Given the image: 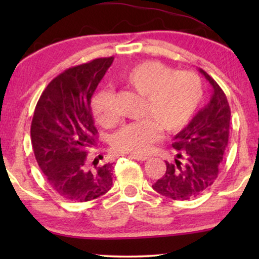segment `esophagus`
<instances>
[{
	"label": "esophagus",
	"instance_id": "1",
	"mask_svg": "<svg viewBox=\"0 0 259 259\" xmlns=\"http://www.w3.org/2000/svg\"><path fill=\"white\" fill-rule=\"evenodd\" d=\"M130 158L136 159L138 161H145L147 160V155H143V154H130Z\"/></svg>",
	"mask_w": 259,
	"mask_h": 259
}]
</instances>
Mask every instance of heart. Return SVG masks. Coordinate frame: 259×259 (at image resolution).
Returning <instances> with one entry per match:
<instances>
[{"label":"heart","mask_w":259,"mask_h":259,"mask_svg":"<svg viewBox=\"0 0 259 259\" xmlns=\"http://www.w3.org/2000/svg\"><path fill=\"white\" fill-rule=\"evenodd\" d=\"M122 81L141 97L144 120L123 126L112 139L118 153H146L160 138V130L176 133L184 128L199 107L203 84L192 72L172 69L159 61H144L122 74ZM92 111L101 125L112 126L116 116L111 90H101L92 99Z\"/></svg>","instance_id":"heart-1"}]
</instances>
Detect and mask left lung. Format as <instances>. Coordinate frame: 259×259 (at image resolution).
I'll use <instances>...</instances> for the list:
<instances>
[{
  "label": "left lung",
  "instance_id": "1",
  "mask_svg": "<svg viewBox=\"0 0 259 259\" xmlns=\"http://www.w3.org/2000/svg\"><path fill=\"white\" fill-rule=\"evenodd\" d=\"M199 72L211 83L213 93L207 105L175 137L176 162L165 161V175L152 185L161 196L175 200L199 196L214 183L229 143L231 109L228 99L205 70Z\"/></svg>",
  "mask_w": 259,
  "mask_h": 259
}]
</instances>
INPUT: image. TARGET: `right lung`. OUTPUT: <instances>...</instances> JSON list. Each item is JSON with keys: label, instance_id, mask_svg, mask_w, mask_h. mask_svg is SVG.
<instances>
[{"label": "right lung", "instance_id": "add662e5", "mask_svg": "<svg viewBox=\"0 0 259 259\" xmlns=\"http://www.w3.org/2000/svg\"><path fill=\"white\" fill-rule=\"evenodd\" d=\"M113 60L95 59L65 70L49 82L35 107V158L52 189L67 200H93L113 185V164L98 165L97 158L91 164L87 158L98 136L91 99Z\"/></svg>", "mask_w": 259, "mask_h": 259}]
</instances>
